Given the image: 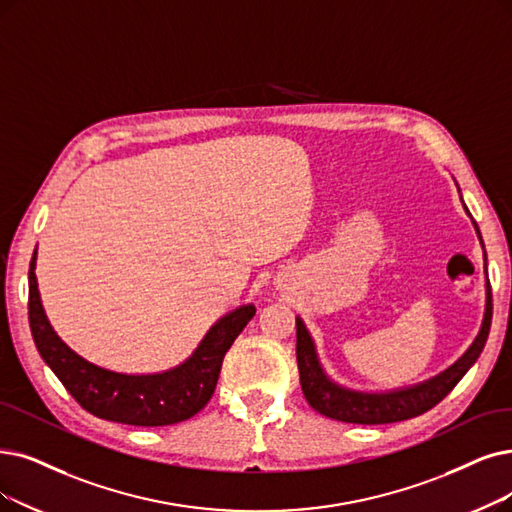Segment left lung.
Here are the masks:
<instances>
[{
	"label": "left lung",
	"instance_id": "obj_1",
	"mask_svg": "<svg viewBox=\"0 0 512 512\" xmlns=\"http://www.w3.org/2000/svg\"><path fill=\"white\" fill-rule=\"evenodd\" d=\"M473 224L483 245L477 222L473 220ZM489 325H492V285H489V279H485V315L481 330L475 342L470 344V349L454 365H449L445 372L437 374L435 378L414 386L397 388V391L388 393H363L340 386L325 374L309 330H306L302 319L296 317V359L302 393L315 412L340 422L391 424L416 418L431 410V407H435L443 397H447V393L452 391V388L462 380V376L470 370V365L479 359L489 334Z\"/></svg>",
	"mask_w": 512,
	"mask_h": 512
}]
</instances>
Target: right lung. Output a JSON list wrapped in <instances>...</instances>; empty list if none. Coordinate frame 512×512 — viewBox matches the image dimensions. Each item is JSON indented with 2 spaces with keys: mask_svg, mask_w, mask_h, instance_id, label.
Here are the masks:
<instances>
[{
  "mask_svg": "<svg viewBox=\"0 0 512 512\" xmlns=\"http://www.w3.org/2000/svg\"><path fill=\"white\" fill-rule=\"evenodd\" d=\"M35 260L37 250L29 267V325L37 351L71 397L102 420L132 426H168L195 416L214 395L224 355L256 315L254 304H243L224 315L210 327L195 353L168 372L119 374L79 357L52 330L37 290Z\"/></svg>",
  "mask_w": 512,
  "mask_h": 512,
  "instance_id": "obj_1",
  "label": "right lung"
}]
</instances>
